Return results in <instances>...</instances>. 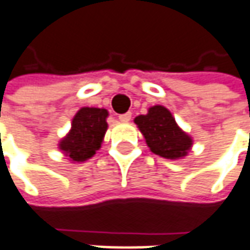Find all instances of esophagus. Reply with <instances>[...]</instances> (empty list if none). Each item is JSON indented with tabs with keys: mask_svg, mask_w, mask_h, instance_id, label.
Returning <instances> with one entry per match:
<instances>
[{
	"mask_svg": "<svg viewBox=\"0 0 250 250\" xmlns=\"http://www.w3.org/2000/svg\"><path fill=\"white\" fill-rule=\"evenodd\" d=\"M119 122H122V123H128L130 120H131V113L130 112H127V113H123V115H119Z\"/></svg>",
	"mask_w": 250,
	"mask_h": 250,
	"instance_id": "esophagus-1",
	"label": "esophagus"
}]
</instances>
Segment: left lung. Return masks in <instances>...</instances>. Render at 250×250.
<instances>
[{
	"instance_id": "left-lung-1",
	"label": "left lung",
	"mask_w": 250,
	"mask_h": 250,
	"mask_svg": "<svg viewBox=\"0 0 250 250\" xmlns=\"http://www.w3.org/2000/svg\"><path fill=\"white\" fill-rule=\"evenodd\" d=\"M135 125L144 134L150 150L161 157L179 159L186 156L191 147V138L178 127L171 112L161 105L152 106L147 115L137 116Z\"/></svg>"
}]
</instances>
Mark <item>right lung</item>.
Returning <instances> with one entry per match:
<instances>
[{
  "mask_svg": "<svg viewBox=\"0 0 250 250\" xmlns=\"http://www.w3.org/2000/svg\"><path fill=\"white\" fill-rule=\"evenodd\" d=\"M106 109L82 108L72 120V128L60 142V149L72 161H84L96 154L106 131Z\"/></svg>",
  "mask_w": 250,
  "mask_h": 250,
  "instance_id": "1",
  "label": "right lung"
}]
</instances>
